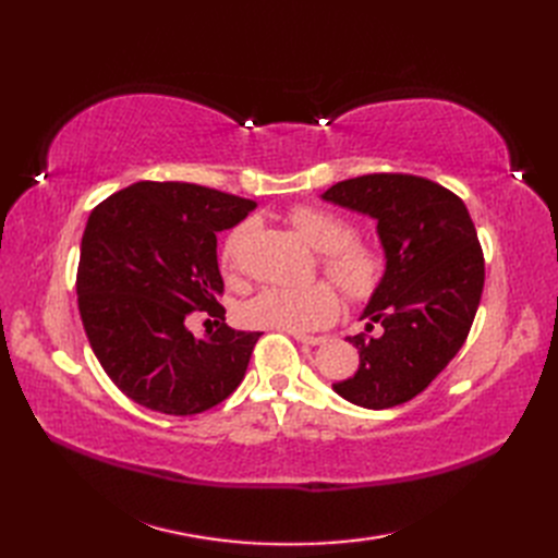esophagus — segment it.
Listing matches in <instances>:
<instances>
[{"mask_svg":"<svg viewBox=\"0 0 558 558\" xmlns=\"http://www.w3.org/2000/svg\"><path fill=\"white\" fill-rule=\"evenodd\" d=\"M293 337H295L298 342H302V344H310V347H316V344L324 342V337H316V335H300V332H295Z\"/></svg>","mask_w":558,"mask_h":558,"instance_id":"1","label":"esophagus"}]
</instances>
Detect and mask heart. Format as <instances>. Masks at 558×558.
<instances>
[{
	"label": "heart",
	"instance_id": "heart-1",
	"mask_svg": "<svg viewBox=\"0 0 558 558\" xmlns=\"http://www.w3.org/2000/svg\"><path fill=\"white\" fill-rule=\"evenodd\" d=\"M289 223L320 253L318 263L324 275L351 302H367L381 289L388 267L386 253L377 242L356 234L351 218L328 207L300 205L289 214ZM244 232V226L234 228L223 242L221 260L230 269L238 265ZM337 314H340V298L328 281H316L302 289H265L253 295L242 310L248 326L286 332L324 328L332 324Z\"/></svg>",
	"mask_w": 558,
	"mask_h": 558
}]
</instances>
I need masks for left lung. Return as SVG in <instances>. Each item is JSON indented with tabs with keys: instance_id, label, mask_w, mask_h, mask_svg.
Instances as JSON below:
<instances>
[{
	"instance_id": "8db88e82",
	"label": "left lung",
	"mask_w": 558,
	"mask_h": 558,
	"mask_svg": "<svg viewBox=\"0 0 558 558\" xmlns=\"http://www.w3.org/2000/svg\"><path fill=\"white\" fill-rule=\"evenodd\" d=\"M324 199L377 218L388 260L381 289L363 312L384 330L349 337L361 365L332 388L367 410L396 408L426 391L472 328L484 289L475 223L459 195L414 174L347 179Z\"/></svg>"
}]
</instances>
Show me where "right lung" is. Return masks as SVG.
Returning a JSON list of instances; mask_svg holds the SVG:
<instances>
[{
  "label": "right lung",
  "instance_id": "obj_1",
  "mask_svg": "<svg viewBox=\"0 0 558 558\" xmlns=\"http://www.w3.org/2000/svg\"><path fill=\"white\" fill-rule=\"evenodd\" d=\"M256 202L183 181H140L90 211L76 272L78 312L97 361L144 408L191 416L244 379L260 332L226 326L216 232ZM193 311L218 317L207 341L184 328Z\"/></svg>",
  "mask_w": 558,
  "mask_h": 558
}]
</instances>
